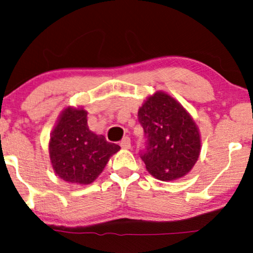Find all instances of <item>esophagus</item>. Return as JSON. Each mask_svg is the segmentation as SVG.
<instances>
[{
	"instance_id": "1",
	"label": "esophagus",
	"mask_w": 253,
	"mask_h": 253,
	"mask_svg": "<svg viewBox=\"0 0 253 253\" xmlns=\"http://www.w3.org/2000/svg\"><path fill=\"white\" fill-rule=\"evenodd\" d=\"M120 147L123 148V149H129V148H130V140H129L128 136H125L124 139L121 140Z\"/></svg>"
}]
</instances>
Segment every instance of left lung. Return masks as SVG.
Wrapping results in <instances>:
<instances>
[{
    "label": "left lung",
    "mask_w": 253,
    "mask_h": 253,
    "mask_svg": "<svg viewBox=\"0 0 253 253\" xmlns=\"http://www.w3.org/2000/svg\"><path fill=\"white\" fill-rule=\"evenodd\" d=\"M137 119L146 146L140 150L147 170L157 179L174 180L190 172L200 154V135L183 106L164 92L150 96Z\"/></svg>",
    "instance_id": "left-lung-1"
}]
</instances>
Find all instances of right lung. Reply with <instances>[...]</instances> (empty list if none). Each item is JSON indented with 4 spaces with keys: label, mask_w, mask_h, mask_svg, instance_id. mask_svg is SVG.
<instances>
[{
    "label": "right lung",
    "mask_w": 253,
    "mask_h": 253,
    "mask_svg": "<svg viewBox=\"0 0 253 253\" xmlns=\"http://www.w3.org/2000/svg\"><path fill=\"white\" fill-rule=\"evenodd\" d=\"M120 147L107 142L87 127L86 111L67 107L62 111L49 141L53 169L61 179L90 184L99 176Z\"/></svg>",
    "instance_id": "add662e5"
}]
</instances>
